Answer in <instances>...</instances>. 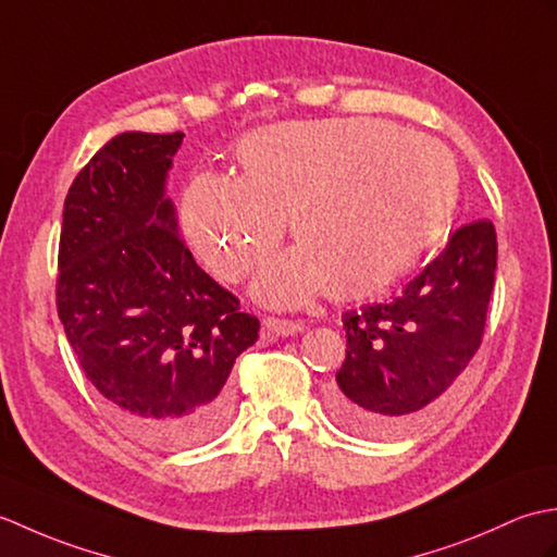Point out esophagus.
<instances>
[{"label":"esophagus","mask_w":557,"mask_h":557,"mask_svg":"<svg viewBox=\"0 0 557 557\" xmlns=\"http://www.w3.org/2000/svg\"><path fill=\"white\" fill-rule=\"evenodd\" d=\"M304 330L301 323L294 321H280V318H265L263 321V337L272 339V337H292L299 335Z\"/></svg>","instance_id":"esophagus-1"}]
</instances>
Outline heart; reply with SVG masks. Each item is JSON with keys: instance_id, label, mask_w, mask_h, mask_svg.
<instances>
[{"instance_id": "1", "label": "heart", "mask_w": 557, "mask_h": 557, "mask_svg": "<svg viewBox=\"0 0 557 557\" xmlns=\"http://www.w3.org/2000/svg\"><path fill=\"white\" fill-rule=\"evenodd\" d=\"M239 180L206 172L182 194L186 244L212 275L242 282L285 232L253 297L275 309L318 292L359 301L395 285L441 242L457 206V164L437 140L373 116L277 122L236 146Z\"/></svg>"}]
</instances>
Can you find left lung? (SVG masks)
Masks as SVG:
<instances>
[{"label": "left lung", "instance_id": "1", "mask_svg": "<svg viewBox=\"0 0 557 557\" xmlns=\"http://www.w3.org/2000/svg\"><path fill=\"white\" fill-rule=\"evenodd\" d=\"M495 260L493 224H465L393 301L342 315L347 359L327 397L342 429L397 435L441 401L481 345Z\"/></svg>", "mask_w": 557, "mask_h": 557}]
</instances>
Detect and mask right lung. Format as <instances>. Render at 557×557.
Wrapping results in <instances>:
<instances>
[{
  "label": "right lung",
  "instance_id": "right-lung-1",
  "mask_svg": "<svg viewBox=\"0 0 557 557\" xmlns=\"http://www.w3.org/2000/svg\"><path fill=\"white\" fill-rule=\"evenodd\" d=\"M184 134L124 132L64 200L57 313L110 411L144 441L184 449L227 423V381L258 318L184 246L168 176Z\"/></svg>",
  "mask_w": 557,
  "mask_h": 557
}]
</instances>
